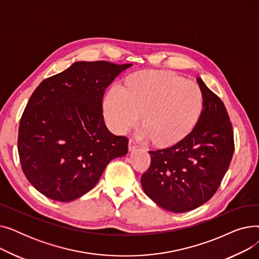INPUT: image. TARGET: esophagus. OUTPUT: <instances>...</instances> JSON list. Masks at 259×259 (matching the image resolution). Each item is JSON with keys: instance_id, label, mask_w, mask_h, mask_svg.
Listing matches in <instances>:
<instances>
[{"instance_id": "34e87169", "label": "esophagus", "mask_w": 259, "mask_h": 259, "mask_svg": "<svg viewBox=\"0 0 259 259\" xmlns=\"http://www.w3.org/2000/svg\"><path fill=\"white\" fill-rule=\"evenodd\" d=\"M138 147H139V145L137 144V142H135L133 139H131V140L129 141V150H130V151L135 150V149H137Z\"/></svg>"}]
</instances>
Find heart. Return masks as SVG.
Returning a JSON list of instances; mask_svg holds the SVG:
<instances>
[{
  "instance_id": "1",
  "label": "heart",
  "mask_w": 259,
  "mask_h": 259,
  "mask_svg": "<svg viewBox=\"0 0 259 259\" xmlns=\"http://www.w3.org/2000/svg\"><path fill=\"white\" fill-rule=\"evenodd\" d=\"M203 92L194 80L173 72L146 71L113 84L105 102V115L117 133L142 122L148 137L162 146L183 140L195 127L203 109Z\"/></svg>"
}]
</instances>
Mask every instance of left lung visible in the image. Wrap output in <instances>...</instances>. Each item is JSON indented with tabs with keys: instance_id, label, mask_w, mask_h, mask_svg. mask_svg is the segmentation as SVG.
Here are the masks:
<instances>
[{
	"instance_id": "8db88e82",
	"label": "left lung",
	"mask_w": 259,
	"mask_h": 259,
	"mask_svg": "<svg viewBox=\"0 0 259 259\" xmlns=\"http://www.w3.org/2000/svg\"><path fill=\"white\" fill-rule=\"evenodd\" d=\"M203 109L193 130L171 147L149 151L151 162L142 175L145 193L175 213L207 202L221 186L234 153L232 124L223 101L197 77Z\"/></svg>"
}]
</instances>
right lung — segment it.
I'll use <instances>...</instances> for the list:
<instances>
[{
    "label": "right lung",
    "mask_w": 259,
    "mask_h": 259,
    "mask_svg": "<svg viewBox=\"0 0 259 259\" xmlns=\"http://www.w3.org/2000/svg\"><path fill=\"white\" fill-rule=\"evenodd\" d=\"M130 66L76 62L35 88L20 120L18 151L38 192L58 201L76 199L98 184L110 160L128 152V138L105 125L103 98Z\"/></svg>",
    "instance_id": "right-lung-1"
}]
</instances>
